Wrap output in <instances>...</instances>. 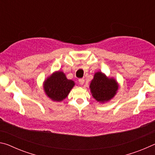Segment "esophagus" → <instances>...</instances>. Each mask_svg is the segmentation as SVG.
<instances>
[{"label": "esophagus", "mask_w": 155, "mask_h": 155, "mask_svg": "<svg viewBox=\"0 0 155 155\" xmlns=\"http://www.w3.org/2000/svg\"><path fill=\"white\" fill-rule=\"evenodd\" d=\"M78 82H79L81 85H83L84 83H85V79L84 78H79L78 79Z\"/></svg>", "instance_id": "obj_1"}]
</instances>
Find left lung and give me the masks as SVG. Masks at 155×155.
I'll return each instance as SVG.
<instances>
[{
  "label": "left lung",
  "mask_w": 155,
  "mask_h": 155,
  "mask_svg": "<svg viewBox=\"0 0 155 155\" xmlns=\"http://www.w3.org/2000/svg\"><path fill=\"white\" fill-rule=\"evenodd\" d=\"M91 95L100 103H105L113 98L118 90V84L114 78L98 72L95 73L90 83Z\"/></svg>",
  "instance_id": "obj_1"
}]
</instances>
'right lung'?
Here are the masks:
<instances>
[{
    "instance_id": "right-lung-1",
    "label": "right lung",
    "mask_w": 155,
    "mask_h": 155,
    "mask_svg": "<svg viewBox=\"0 0 155 155\" xmlns=\"http://www.w3.org/2000/svg\"><path fill=\"white\" fill-rule=\"evenodd\" d=\"M74 84L73 81L68 79L64 72L57 71L44 81V90L52 101L61 102L68 96Z\"/></svg>"
}]
</instances>
